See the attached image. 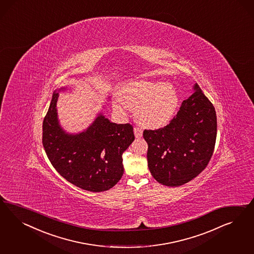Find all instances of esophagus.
<instances>
[{
	"label": "esophagus",
	"mask_w": 254,
	"mask_h": 254,
	"mask_svg": "<svg viewBox=\"0 0 254 254\" xmlns=\"http://www.w3.org/2000/svg\"><path fill=\"white\" fill-rule=\"evenodd\" d=\"M134 134L136 138H141L142 137V130L138 127H134Z\"/></svg>",
	"instance_id": "obj_1"
}]
</instances>
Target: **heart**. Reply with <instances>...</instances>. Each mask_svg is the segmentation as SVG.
Segmentation results:
<instances>
[{
    "instance_id": "obj_1",
    "label": "heart",
    "mask_w": 254,
    "mask_h": 254,
    "mask_svg": "<svg viewBox=\"0 0 254 254\" xmlns=\"http://www.w3.org/2000/svg\"><path fill=\"white\" fill-rule=\"evenodd\" d=\"M122 96L124 100L121 97L114 100L115 107L120 111L127 105L135 109L137 121L148 128H159L170 123L181 103L176 87L159 81H131L122 87Z\"/></svg>"
}]
</instances>
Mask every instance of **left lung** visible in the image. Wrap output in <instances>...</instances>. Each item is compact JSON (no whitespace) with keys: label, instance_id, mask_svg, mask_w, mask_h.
<instances>
[{"label":"left lung","instance_id":"8db88e82","mask_svg":"<svg viewBox=\"0 0 254 254\" xmlns=\"http://www.w3.org/2000/svg\"><path fill=\"white\" fill-rule=\"evenodd\" d=\"M172 121L163 128L144 130L148 168L166 186H181L207 167L215 146V109L197 84Z\"/></svg>","mask_w":254,"mask_h":254}]
</instances>
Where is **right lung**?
I'll use <instances>...</instances> for the list:
<instances>
[{
    "label": "right lung",
    "instance_id": "add662e5",
    "mask_svg": "<svg viewBox=\"0 0 254 254\" xmlns=\"http://www.w3.org/2000/svg\"><path fill=\"white\" fill-rule=\"evenodd\" d=\"M63 86L56 89L43 122V145L56 170L69 183L89 192L111 189L123 176L124 152L135 139L129 124L112 123L100 112L82 132L62 127L57 102Z\"/></svg>",
    "mask_w": 254,
    "mask_h": 254
}]
</instances>
